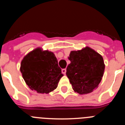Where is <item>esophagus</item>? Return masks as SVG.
Returning <instances> with one entry per match:
<instances>
[{
  "label": "esophagus",
  "mask_w": 125,
  "mask_h": 125,
  "mask_svg": "<svg viewBox=\"0 0 125 125\" xmlns=\"http://www.w3.org/2000/svg\"><path fill=\"white\" fill-rule=\"evenodd\" d=\"M66 69H62V73L63 74H66Z\"/></svg>",
  "instance_id": "obj_1"
}]
</instances>
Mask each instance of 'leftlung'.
<instances>
[{
    "label": "left lung",
    "instance_id": "obj_1",
    "mask_svg": "<svg viewBox=\"0 0 125 125\" xmlns=\"http://www.w3.org/2000/svg\"><path fill=\"white\" fill-rule=\"evenodd\" d=\"M68 58L71 63L67 67L66 75L74 91L80 94L92 92L103 76L105 66L102 56L86 47L71 51Z\"/></svg>",
    "mask_w": 125,
    "mask_h": 125
}]
</instances>
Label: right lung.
<instances>
[{"mask_svg":"<svg viewBox=\"0 0 125 125\" xmlns=\"http://www.w3.org/2000/svg\"><path fill=\"white\" fill-rule=\"evenodd\" d=\"M26 84L38 93H49L57 87L63 74L54 53L37 48L27 54L21 64Z\"/></svg>","mask_w":125,"mask_h":125,"instance_id":"obj_1","label":"right lung"}]
</instances>
